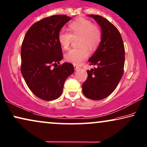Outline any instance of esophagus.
Returning a JSON list of instances; mask_svg holds the SVG:
<instances>
[{
    "label": "esophagus",
    "mask_w": 147,
    "mask_h": 147,
    "mask_svg": "<svg viewBox=\"0 0 147 147\" xmlns=\"http://www.w3.org/2000/svg\"><path fill=\"white\" fill-rule=\"evenodd\" d=\"M74 69H80V67L78 66V65H74Z\"/></svg>",
    "instance_id": "34e87169"
}]
</instances>
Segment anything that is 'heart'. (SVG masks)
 Wrapping results in <instances>:
<instances>
[{
    "label": "heart",
    "mask_w": 147,
    "mask_h": 147,
    "mask_svg": "<svg viewBox=\"0 0 147 147\" xmlns=\"http://www.w3.org/2000/svg\"><path fill=\"white\" fill-rule=\"evenodd\" d=\"M69 31H61L58 34V42L64 50H67L72 37H79L77 44L80 47L71 49L65 55V60L74 64H80L87 58L88 49L94 50L98 47L102 39L101 29L88 19L80 18L69 24Z\"/></svg>",
    "instance_id": "heart-1"
}]
</instances>
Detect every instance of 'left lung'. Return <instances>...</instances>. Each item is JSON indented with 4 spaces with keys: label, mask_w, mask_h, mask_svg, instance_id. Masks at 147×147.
Wrapping results in <instances>:
<instances>
[{
    "label": "left lung",
    "mask_w": 147,
    "mask_h": 147,
    "mask_svg": "<svg viewBox=\"0 0 147 147\" xmlns=\"http://www.w3.org/2000/svg\"><path fill=\"white\" fill-rule=\"evenodd\" d=\"M89 16L99 24L102 39L88 60L89 65H97V67L88 70V78L82 84V91L89 99L101 100L113 93L122 78L125 47L119 31L112 23L99 15Z\"/></svg>",
    "instance_id": "8db88e82"
}]
</instances>
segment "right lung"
<instances>
[{
	"label": "right lung",
	"mask_w": 147,
	"mask_h": 147,
	"mask_svg": "<svg viewBox=\"0 0 147 147\" xmlns=\"http://www.w3.org/2000/svg\"><path fill=\"white\" fill-rule=\"evenodd\" d=\"M70 20L66 15L46 17L30 28L23 40L21 73L32 92L42 100L60 97L65 80L74 71L71 63L59 64L63 54L58 34Z\"/></svg>",
	"instance_id": "obj_1"
}]
</instances>
